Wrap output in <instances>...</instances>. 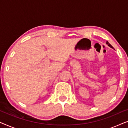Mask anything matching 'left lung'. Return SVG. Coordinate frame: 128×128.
Masks as SVG:
<instances>
[{
    "mask_svg": "<svg viewBox=\"0 0 128 128\" xmlns=\"http://www.w3.org/2000/svg\"><path fill=\"white\" fill-rule=\"evenodd\" d=\"M106 44H107V45H108V46H109L110 47H111V48H113V46H112V45H111V44H110L109 42H108V41H106Z\"/></svg>",
    "mask_w": 128,
    "mask_h": 128,
    "instance_id": "obj_1",
    "label": "left lung"
}]
</instances>
